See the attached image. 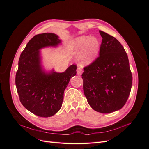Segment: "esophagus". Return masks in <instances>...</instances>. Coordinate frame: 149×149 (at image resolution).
Here are the masks:
<instances>
[{
	"label": "esophagus",
	"instance_id": "34e87169",
	"mask_svg": "<svg viewBox=\"0 0 149 149\" xmlns=\"http://www.w3.org/2000/svg\"><path fill=\"white\" fill-rule=\"evenodd\" d=\"M82 72H83V70H82V68H81V67H80V66H79L78 68H77V74H78V75H81L82 74Z\"/></svg>",
	"mask_w": 149,
	"mask_h": 149
}]
</instances>
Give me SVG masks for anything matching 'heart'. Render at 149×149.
<instances>
[{
	"label": "heart",
	"instance_id": "1",
	"mask_svg": "<svg viewBox=\"0 0 149 149\" xmlns=\"http://www.w3.org/2000/svg\"><path fill=\"white\" fill-rule=\"evenodd\" d=\"M74 52L79 55V59L83 64L91 63L97 56L99 52L100 43L95 37L81 36L74 39L72 43Z\"/></svg>",
	"mask_w": 149,
	"mask_h": 149
}]
</instances>
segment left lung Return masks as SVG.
I'll return each instance as SVG.
<instances>
[{"instance_id":"8db88e82","label":"left lung","mask_w":149,"mask_h":149,"mask_svg":"<svg viewBox=\"0 0 149 149\" xmlns=\"http://www.w3.org/2000/svg\"><path fill=\"white\" fill-rule=\"evenodd\" d=\"M99 56L84 68V95L94 111L109 113L120 109L131 91L132 77L127 54L114 37L99 31Z\"/></svg>"}]
</instances>
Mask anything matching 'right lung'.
<instances>
[{
    "label": "right lung",
    "mask_w": 149,
    "mask_h": 149,
    "mask_svg": "<svg viewBox=\"0 0 149 149\" xmlns=\"http://www.w3.org/2000/svg\"><path fill=\"white\" fill-rule=\"evenodd\" d=\"M61 43L57 35L43 33L34 36L22 52L16 73L15 84L22 104L40 117H50L61 109L64 90L71 78L76 75L77 66L72 65L62 73H45L40 65V50L56 46Z\"/></svg>",
    "instance_id": "obj_1"
}]
</instances>
